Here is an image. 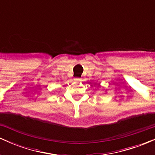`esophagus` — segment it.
<instances>
[{
  "mask_svg": "<svg viewBox=\"0 0 155 155\" xmlns=\"http://www.w3.org/2000/svg\"><path fill=\"white\" fill-rule=\"evenodd\" d=\"M74 80H75V81H81V79H80V78H75Z\"/></svg>",
  "mask_w": 155,
  "mask_h": 155,
  "instance_id": "esophagus-1",
  "label": "esophagus"
}]
</instances>
